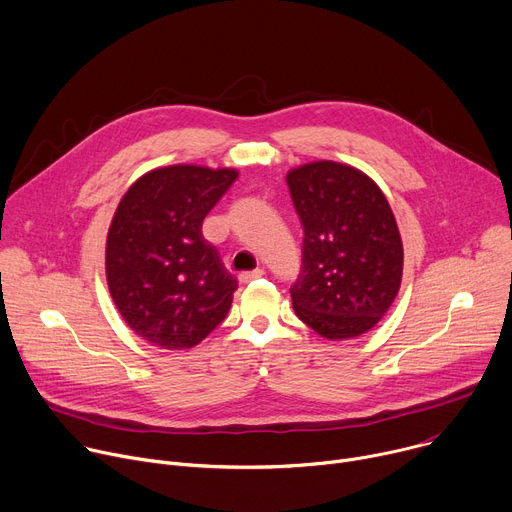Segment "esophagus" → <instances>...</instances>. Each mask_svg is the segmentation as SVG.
Wrapping results in <instances>:
<instances>
[{
  "label": "esophagus",
  "instance_id": "34e87169",
  "mask_svg": "<svg viewBox=\"0 0 512 512\" xmlns=\"http://www.w3.org/2000/svg\"><path fill=\"white\" fill-rule=\"evenodd\" d=\"M263 273H265V271H263L261 267H257V269H253V271H245V273L239 275V281H241V283H249V281H253V279H259Z\"/></svg>",
  "mask_w": 512,
  "mask_h": 512
}]
</instances>
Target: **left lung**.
<instances>
[{"mask_svg": "<svg viewBox=\"0 0 512 512\" xmlns=\"http://www.w3.org/2000/svg\"><path fill=\"white\" fill-rule=\"evenodd\" d=\"M304 227L302 271L289 294L296 316L328 340L375 328L399 294L403 243L373 178L330 160L289 170Z\"/></svg>", "mask_w": 512, "mask_h": 512, "instance_id": "8db88e82", "label": "left lung"}]
</instances>
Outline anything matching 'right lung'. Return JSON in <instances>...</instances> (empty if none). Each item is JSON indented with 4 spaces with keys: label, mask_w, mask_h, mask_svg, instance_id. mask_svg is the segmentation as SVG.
<instances>
[{
    "label": "right lung",
    "mask_w": 512,
    "mask_h": 512,
    "mask_svg": "<svg viewBox=\"0 0 512 512\" xmlns=\"http://www.w3.org/2000/svg\"><path fill=\"white\" fill-rule=\"evenodd\" d=\"M237 176L176 164L123 194L107 233V285L125 324L152 346L192 348L225 320L237 279L204 241L202 221Z\"/></svg>",
    "instance_id": "1"
}]
</instances>
